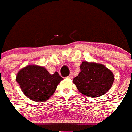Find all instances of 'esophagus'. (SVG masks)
Instances as JSON below:
<instances>
[{
	"instance_id": "34e87169",
	"label": "esophagus",
	"mask_w": 132,
	"mask_h": 132,
	"mask_svg": "<svg viewBox=\"0 0 132 132\" xmlns=\"http://www.w3.org/2000/svg\"><path fill=\"white\" fill-rule=\"evenodd\" d=\"M73 74H72V73H70V75H69L68 77H67V78H68V79H73Z\"/></svg>"
}]
</instances>
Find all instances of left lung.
Returning a JSON list of instances; mask_svg holds the SVG:
<instances>
[{"mask_svg": "<svg viewBox=\"0 0 132 132\" xmlns=\"http://www.w3.org/2000/svg\"><path fill=\"white\" fill-rule=\"evenodd\" d=\"M80 69V72L73 82L84 95L93 98L101 96L111 88L114 75L104 65L83 61Z\"/></svg>", "mask_w": 132, "mask_h": 132, "instance_id": "1", "label": "left lung"}]
</instances>
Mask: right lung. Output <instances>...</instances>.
Instances as JSON below:
<instances>
[{
	"label": "right lung",
	"instance_id": "right-lung-1",
	"mask_svg": "<svg viewBox=\"0 0 132 132\" xmlns=\"http://www.w3.org/2000/svg\"><path fill=\"white\" fill-rule=\"evenodd\" d=\"M57 72L50 74L44 67L28 65L17 74L16 81L28 98L36 102L47 101L63 80Z\"/></svg>",
	"mask_w": 132,
	"mask_h": 132
}]
</instances>
